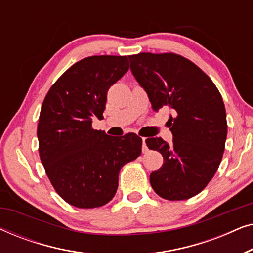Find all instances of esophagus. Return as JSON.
I'll use <instances>...</instances> for the list:
<instances>
[{
	"label": "esophagus",
	"instance_id": "esophagus-1",
	"mask_svg": "<svg viewBox=\"0 0 253 253\" xmlns=\"http://www.w3.org/2000/svg\"><path fill=\"white\" fill-rule=\"evenodd\" d=\"M141 140H143V153H146L147 152V146H146V143H145V140H146V138H141Z\"/></svg>",
	"mask_w": 253,
	"mask_h": 253
}]
</instances>
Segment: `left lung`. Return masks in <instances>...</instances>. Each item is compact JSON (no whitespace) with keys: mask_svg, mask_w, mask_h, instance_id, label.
<instances>
[{"mask_svg":"<svg viewBox=\"0 0 253 253\" xmlns=\"http://www.w3.org/2000/svg\"><path fill=\"white\" fill-rule=\"evenodd\" d=\"M131 71L155 112L169 107L172 143L160 137L146 145L160 152L164 165L150 176L157 195L185 200L198 195L222 160L227 138L226 108L219 89L202 69L174 53L130 55Z\"/></svg>","mask_w":253,"mask_h":253,"instance_id":"left-lung-1","label":"left lung"}]
</instances>
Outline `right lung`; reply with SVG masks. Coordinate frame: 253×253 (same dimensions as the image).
<instances>
[{"label": "right lung", "instance_id": "right-lung-1", "mask_svg": "<svg viewBox=\"0 0 253 253\" xmlns=\"http://www.w3.org/2000/svg\"><path fill=\"white\" fill-rule=\"evenodd\" d=\"M129 70L126 56L100 55L71 65L48 91L38 123L39 155L62 199L78 209L106 205L121 168L141 153V138L110 137L92 127L102 119L107 92Z\"/></svg>", "mask_w": 253, "mask_h": 253}]
</instances>
